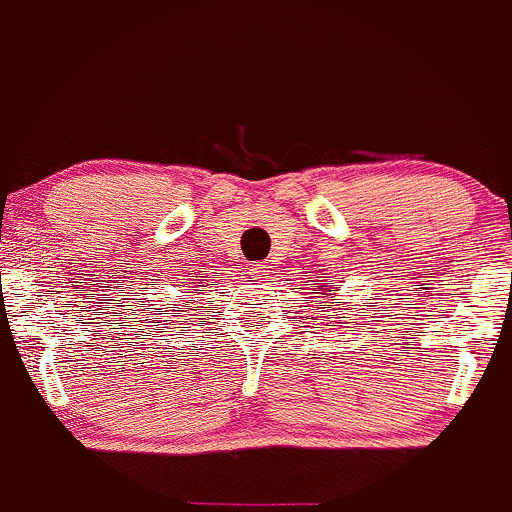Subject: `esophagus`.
Segmentation results:
<instances>
[{"label":"esophagus","mask_w":512,"mask_h":512,"mask_svg":"<svg viewBox=\"0 0 512 512\" xmlns=\"http://www.w3.org/2000/svg\"><path fill=\"white\" fill-rule=\"evenodd\" d=\"M269 272V267L265 265V262H257V265H252V274H255V279H265Z\"/></svg>","instance_id":"34e87169"}]
</instances>
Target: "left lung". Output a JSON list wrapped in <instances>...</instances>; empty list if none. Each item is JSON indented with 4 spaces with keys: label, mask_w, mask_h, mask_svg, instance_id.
<instances>
[{
    "label": "left lung",
    "mask_w": 512,
    "mask_h": 512,
    "mask_svg": "<svg viewBox=\"0 0 512 512\" xmlns=\"http://www.w3.org/2000/svg\"><path fill=\"white\" fill-rule=\"evenodd\" d=\"M333 301H335V299H333Z\"/></svg>",
    "instance_id": "left-lung-1"
}]
</instances>
